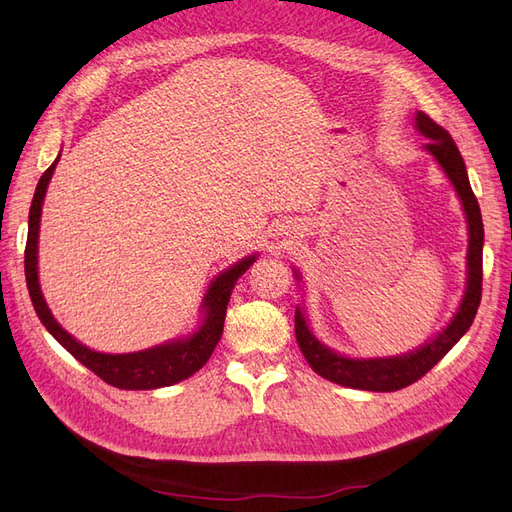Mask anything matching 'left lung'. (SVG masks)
<instances>
[{
  "instance_id": "left-lung-1",
  "label": "left lung",
  "mask_w": 512,
  "mask_h": 512,
  "mask_svg": "<svg viewBox=\"0 0 512 512\" xmlns=\"http://www.w3.org/2000/svg\"><path fill=\"white\" fill-rule=\"evenodd\" d=\"M417 129L424 133L428 139L426 150L434 154L440 167L445 169L449 180L453 182L457 195L462 199L466 218H468V231H470V245H468V288L464 294V301L457 309L453 322L438 334L434 341L424 345L413 354L400 356V358H377V360H351L334 354L328 347H324L309 332L303 313L296 309L294 313V332L298 347H301L305 360L315 370L317 375L339 383L354 387V390H368V392H396L415 383L424 377L428 370L443 360L447 351L464 337V332L470 328L474 315L481 305V290H483V220L479 201L468 182V173L464 158L457 150L453 137L440 125L424 114L417 112Z\"/></svg>"
}]
</instances>
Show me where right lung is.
Here are the masks:
<instances>
[{"mask_svg": "<svg viewBox=\"0 0 512 512\" xmlns=\"http://www.w3.org/2000/svg\"><path fill=\"white\" fill-rule=\"evenodd\" d=\"M57 161L52 163L38 182L35 195L29 209V233H27V245H25V279L35 313L46 326V330L55 337L69 354H72L78 362H82L88 370L110 383L120 390H156V387L173 385L178 381L188 379L195 375L199 368L205 366L209 360L211 351L216 349L222 330H224V317L226 307L231 301L233 288L237 279L250 269V264L256 260V256L243 258L241 262L233 264L231 269L224 271L220 277H216L214 284L207 290L205 296V322L199 332L192 334L186 341H175L161 347H152L146 351H137V354H125V356H112V354H99V351L88 349L80 345L72 334H67L50 315L44 296L40 292L38 284V231H40V214H42V201L46 195V186L50 182V175L55 171Z\"/></svg>", "mask_w": 512, "mask_h": 512, "instance_id": "1", "label": "right lung"}]
</instances>
